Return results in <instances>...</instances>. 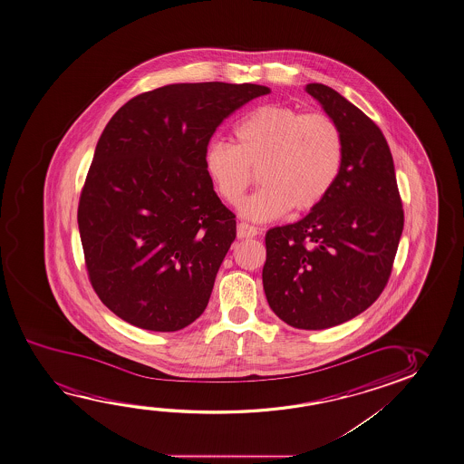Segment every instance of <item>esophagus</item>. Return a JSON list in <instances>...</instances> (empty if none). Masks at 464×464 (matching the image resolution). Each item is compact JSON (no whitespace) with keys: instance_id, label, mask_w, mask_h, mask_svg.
Masks as SVG:
<instances>
[{"instance_id":"esophagus-1","label":"esophagus","mask_w":464,"mask_h":464,"mask_svg":"<svg viewBox=\"0 0 464 464\" xmlns=\"http://www.w3.org/2000/svg\"><path fill=\"white\" fill-rule=\"evenodd\" d=\"M256 235H258V229L249 225V223L241 222L237 225V237L239 239H249V237H256Z\"/></svg>"}]
</instances>
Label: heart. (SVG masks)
Masks as SVG:
<instances>
[{
  "label": "heart",
  "mask_w": 464,
  "mask_h": 464,
  "mask_svg": "<svg viewBox=\"0 0 464 464\" xmlns=\"http://www.w3.org/2000/svg\"><path fill=\"white\" fill-rule=\"evenodd\" d=\"M233 139L235 145L208 143L204 169L229 204L241 199L258 170L262 188L239 206L254 222L275 220L292 208L296 212L316 208L342 169V130L327 114L262 105L236 124Z\"/></svg>",
  "instance_id": "heart-1"
}]
</instances>
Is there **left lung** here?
I'll list each match as a JSON object with an SVG mask.
<instances>
[{
    "label": "left lung",
    "mask_w": 464,
    "mask_h": 464,
    "mask_svg": "<svg viewBox=\"0 0 464 464\" xmlns=\"http://www.w3.org/2000/svg\"><path fill=\"white\" fill-rule=\"evenodd\" d=\"M306 91L342 130V169L306 217L266 233L263 289L284 323L323 330L361 314L383 292L403 210L380 128L335 89L311 82Z\"/></svg>",
    "instance_id": "left-lung-1"
}]
</instances>
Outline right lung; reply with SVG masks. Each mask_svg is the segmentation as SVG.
I'll list each match as a JSON object with an SVG mask.
<instances>
[{
    "mask_svg": "<svg viewBox=\"0 0 464 464\" xmlns=\"http://www.w3.org/2000/svg\"><path fill=\"white\" fill-rule=\"evenodd\" d=\"M260 84L180 82L122 105L95 147L78 208L89 279L122 321L153 332L195 323L236 237L204 169L220 122Z\"/></svg>",
    "mask_w": 464,
    "mask_h": 464,
    "instance_id": "add662e5",
    "label": "right lung"
}]
</instances>
